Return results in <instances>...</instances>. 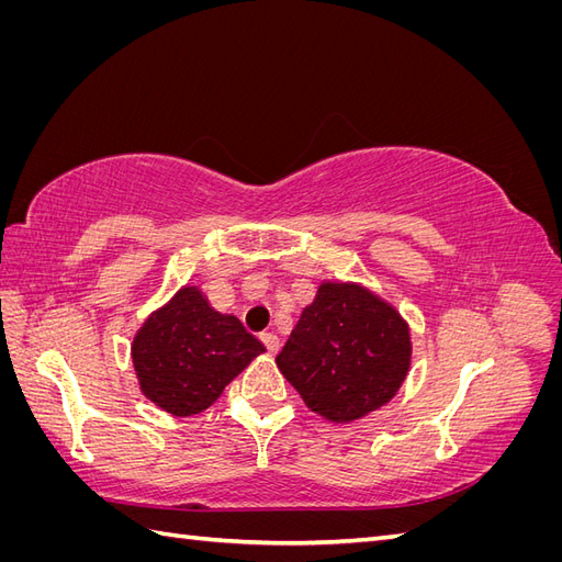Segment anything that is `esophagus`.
<instances>
[{
  "label": "esophagus",
  "instance_id": "34e87169",
  "mask_svg": "<svg viewBox=\"0 0 562 562\" xmlns=\"http://www.w3.org/2000/svg\"><path fill=\"white\" fill-rule=\"evenodd\" d=\"M260 339H262V345L267 347V351H269V353H277V351H279L281 342H279V337H277L274 333H262V335H260Z\"/></svg>",
  "mask_w": 562,
  "mask_h": 562
}]
</instances>
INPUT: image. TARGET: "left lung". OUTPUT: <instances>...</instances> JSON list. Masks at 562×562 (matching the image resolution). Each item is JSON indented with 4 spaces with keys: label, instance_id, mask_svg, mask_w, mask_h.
<instances>
[{
    "label": "left lung",
    "instance_id": "1",
    "mask_svg": "<svg viewBox=\"0 0 562 562\" xmlns=\"http://www.w3.org/2000/svg\"><path fill=\"white\" fill-rule=\"evenodd\" d=\"M411 356V328L394 304L361 283L323 281L277 366L312 413L349 424L396 396Z\"/></svg>",
    "mask_w": 562,
    "mask_h": 562
}]
</instances>
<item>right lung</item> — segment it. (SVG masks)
Returning <instances> with one entry per match:
<instances>
[{"label": "right lung", "instance_id": "obj_1", "mask_svg": "<svg viewBox=\"0 0 562 562\" xmlns=\"http://www.w3.org/2000/svg\"><path fill=\"white\" fill-rule=\"evenodd\" d=\"M262 351L239 318L215 312L196 285H182L135 333L131 359L145 398L190 417L211 407Z\"/></svg>", "mask_w": 562, "mask_h": 562}]
</instances>
